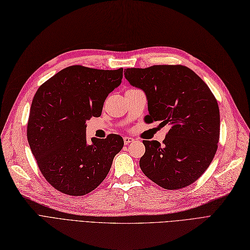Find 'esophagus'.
<instances>
[{"label": "esophagus", "instance_id": "1", "mask_svg": "<svg viewBox=\"0 0 250 250\" xmlns=\"http://www.w3.org/2000/svg\"><path fill=\"white\" fill-rule=\"evenodd\" d=\"M134 141H135V139L132 138V137H124V142H125V146H126V144H130V143L134 142Z\"/></svg>", "mask_w": 250, "mask_h": 250}]
</instances>
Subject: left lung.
I'll return each instance as SVG.
<instances>
[{
	"label": "left lung",
	"mask_w": 250,
	"mask_h": 250,
	"mask_svg": "<svg viewBox=\"0 0 250 250\" xmlns=\"http://www.w3.org/2000/svg\"><path fill=\"white\" fill-rule=\"evenodd\" d=\"M125 70L128 83L146 92L148 123L169 125L163 144L143 140L141 170L167 190L189 186L210 166L218 147L220 114L214 94L184 65Z\"/></svg>",
	"instance_id": "1"
}]
</instances>
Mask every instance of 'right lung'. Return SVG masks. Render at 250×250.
<instances>
[{
  "mask_svg": "<svg viewBox=\"0 0 250 250\" xmlns=\"http://www.w3.org/2000/svg\"><path fill=\"white\" fill-rule=\"evenodd\" d=\"M123 68L72 65L38 88L32 101L27 137L39 170L64 194L82 196L106 178L124 146L122 136L86 140V122L101 116L104 103L122 83Z\"/></svg>",
  "mask_w": 250,
  "mask_h": 250,
  "instance_id": "add662e5",
  "label": "right lung"
}]
</instances>
